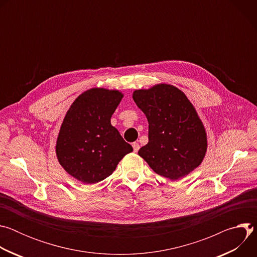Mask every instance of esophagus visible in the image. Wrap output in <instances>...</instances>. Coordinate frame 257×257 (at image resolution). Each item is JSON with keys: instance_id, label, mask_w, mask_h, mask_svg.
Segmentation results:
<instances>
[{"instance_id": "obj_1", "label": "esophagus", "mask_w": 257, "mask_h": 257, "mask_svg": "<svg viewBox=\"0 0 257 257\" xmlns=\"http://www.w3.org/2000/svg\"><path fill=\"white\" fill-rule=\"evenodd\" d=\"M132 148H133L134 153H137V152L139 151V148H140V146H139V144H138L137 142H133V143H132Z\"/></svg>"}]
</instances>
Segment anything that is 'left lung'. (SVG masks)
Here are the masks:
<instances>
[{"label": "left lung", "instance_id": "obj_1", "mask_svg": "<svg viewBox=\"0 0 257 257\" xmlns=\"http://www.w3.org/2000/svg\"><path fill=\"white\" fill-rule=\"evenodd\" d=\"M149 121V143L138 155L159 175L179 180L203 161L207 137L204 126L185 93L170 84L133 92Z\"/></svg>", "mask_w": 257, "mask_h": 257}]
</instances>
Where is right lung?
<instances>
[{"instance_id": "1", "label": "right lung", "mask_w": 257, "mask_h": 257, "mask_svg": "<svg viewBox=\"0 0 257 257\" xmlns=\"http://www.w3.org/2000/svg\"><path fill=\"white\" fill-rule=\"evenodd\" d=\"M122 97L119 90L88 89L71 104L64 118L57 138V158L68 174L84 184L112 175L133 151L111 124Z\"/></svg>"}]
</instances>
